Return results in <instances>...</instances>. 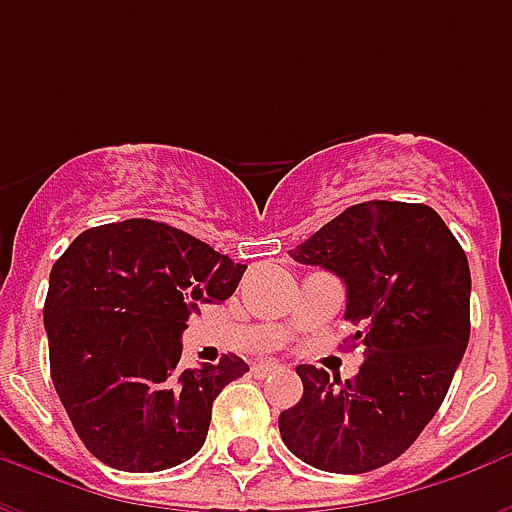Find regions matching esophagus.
Returning <instances> with one entry per match:
<instances>
[{
  "mask_svg": "<svg viewBox=\"0 0 512 512\" xmlns=\"http://www.w3.org/2000/svg\"><path fill=\"white\" fill-rule=\"evenodd\" d=\"M274 370H279V365H277V362H260V365H255V367H252V373H255L257 378L268 376V373H274Z\"/></svg>",
  "mask_w": 512,
  "mask_h": 512,
  "instance_id": "obj_1",
  "label": "esophagus"
}]
</instances>
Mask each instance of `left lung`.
<instances>
[{
  "instance_id": "left-lung-1",
  "label": "left lung",
  "mask_w": 512,
  "mask_h": 512,
  "mask_svg": "<svg viewBox=\"0 0 512 512\" xmlns=\"http://www.w3.org/2000/svg\"><path fill=\"white\" fill-rule=\"evenodd\" d=\"M290 255L343 279L345 321L365 362L351 381L296 367L304 395L279 414L282 441L323 472H373L417 441L461 365L472 293L466 252L428 205L370 200Z\"/></svg>"
}]
</instances>
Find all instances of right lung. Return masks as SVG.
<instances>
[{"label": "right lung", "mask_w": 512, "mask_h": 512, "mask_svg": "<svg viewBox=\"0 0 512 512\" xmlns=\"http://www.w3.org/2000/svg\"><path fill=\"white\" fill-rule=\"evenodd\" d=\"M246 266L153 219L84 230L54 263L43 323L51 381L84 447L112 469L161 472L200 452L241 356L183 370L180 334L230 299Z\"/></svg>", "instance_id": "obj_1"}]
</instances>
